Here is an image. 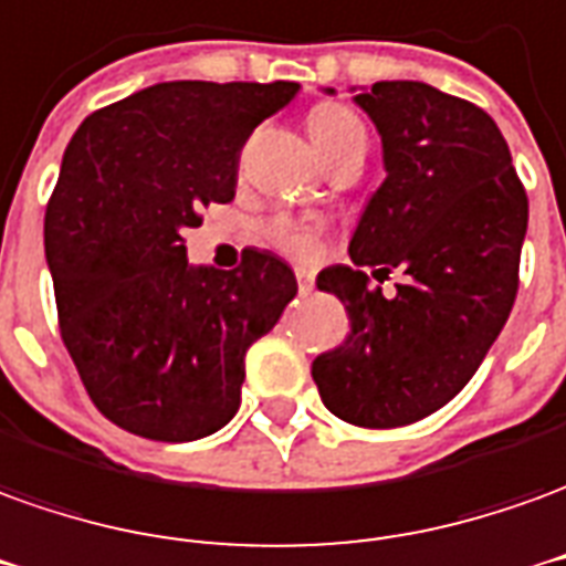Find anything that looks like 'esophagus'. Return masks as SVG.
Listing matches in <instances>:
<instances>
[{
  "label": "esophagus",
  "mask_w": 566,
  "mask_h": 566,
  "mask_svg": "<svg viewBox=\"0 0 566 566\" xmlns=\"http://www.w3.org/2000/svg\"><path fill=\"white\" fill-rule=\"evenodd\" d=\"M296 287H300V294H310L315 287V279H312L310 270H296Z\"/></svg>",
  "instance_id": "34e87169"
}]
</instances>
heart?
<instances>
[{
  "mask_svg": "<svg viewBox=\"0 0 566 566\" xmlns=\"http://www.w3.org/2000/svg\"><path fill=\"white\" fill-rule=\"evenodd\" d=\"M306 128H310L312 144L318 146L324 161L343 156V153H352V149L365 153V125L343 104L312 106L310 116H306ZM263 235L282 254L294 256V260H315L322 254V223L310 220V217H272L270 223L263 227Z\"/></svg>",
  "mask_w": 566,
  "mask_h": 566,
  "instance_id": "obj_1",
  "label": "heart"
}]
</instances>
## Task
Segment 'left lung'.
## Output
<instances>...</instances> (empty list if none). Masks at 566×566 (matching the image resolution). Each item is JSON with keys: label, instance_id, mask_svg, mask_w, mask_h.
<instances>
[{"label": "left lung", "instance_id": "1", "mask_svg": "<svg viewBox=\"0 0 566 566\" xmlns=\"http://www.w3.org/2000/svg\"><path fill=\"white\" fill-rule=\"evenodd\" d=\"M355 104L382 137L386 180L352 235V266L318 272L352 334L312 361V379L334 417L395 429L448 405L500 337L515 306L527 192L481 106L426 82H377ZM367 269L378 281L405 271L399 294L370 289Z\"/></svg>", "mask_w": 566, "mask_h": 566}]
</instances>
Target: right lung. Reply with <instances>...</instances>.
Here are the masks:
<instances>
[{"label": "right lung", "instance_id": "1", "mask_svg": "<svg viewBox=\"0 0 566 566\" xmlns=\"http://www.w3.org/2000/svg\"><path fill=\"white\" fill-rule=\"evenodd\" d=\"M296 82H159L91 113L45 211L63 346L106 420L196 441L242 405L244 352L294 300L291 266L242 251L232 272L187 263L201 208L235 199L242 146Z\"/></svg>", "mask_w": 566, "mask_h": 566}]
</instances>
